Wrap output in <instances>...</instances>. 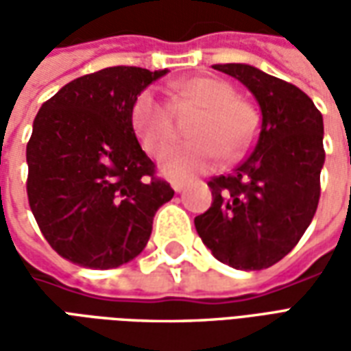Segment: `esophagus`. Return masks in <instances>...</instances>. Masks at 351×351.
I'll return each mask as SVG.
<instances>
[{
    "mask_svg": "<svg viewBox=\"0 0 351 351\" xmlns=\"http://www.w3.org/2000/svg\"><path fill=\"white\" fill-rule=\"evenodd\" d=\"M171 186H173V190L175 191H182L186 182H184V180H171Z\"/></svg>",
    "mask_w": 351,
    "mask_h": 351,
    "instance_id": "esophagus-1",
    "label": "esophagus"
}]
</instances>
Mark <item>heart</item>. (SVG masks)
<instances>
[{"instance_id":"1","label":"heart","mask_w":351,"mask_h":351,"mask_svg":"<svg viewBox=\"0 0 351 351\" xmlns=\"http://www.w3.org/2000/svg\"><path fill=\"white\" fill-rule=\"evenodd\" d=\"M182 95L190 97L205 112L191 125L195 141L169 150L161 169L169 176H190L213 167L221 158L243 156L258 133V118L254 108L237 99L235 88L220 79L193 77L178 84ZM131 122L146 152L160 156L175 141L176 128L173 112L154 90H145L131 108Z\"/></svg>"}]
</instances>
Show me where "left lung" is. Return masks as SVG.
Returning a JSON list of instances; mask_svg holds the SVG:
<instances>
[{"label":"left lung","mask_w":351,"mask_h":351,"mask_svg":"<svg viewBox=\"0 0 351 351\" xmlns=\"http://www.w3.org/2000/svg\"><path fill=\"white\" fill-rule=\"evenodd\" d=\"M214 69L241 80L261 108L252 154L208 180L213 205L195 218L201 241L233 269L261 271L293 250L314 218L324 167V118L306 93L246 64Z\"/></svg>","instance_id":"obj_1"}]
</instances>
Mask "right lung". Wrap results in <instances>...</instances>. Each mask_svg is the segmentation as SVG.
<instances>
[{
	"instance_id": "right-lung-1",
	"label": "right lung",
	"mask_w": 351,
	"mask_h": 351,
	"mask_svg": "<svg viewBox=\"0 0 351 351\" xmlns=\"http://www.w3.org/2000/svg\"><path fill=\"white\" fill-rule=\"evenodd\" d=\"M167 73L116 65L65 84L43 103L26 146L27 201L47 243L90 269L137 258L175 190L138 145L131 108Z\"/></svg>"
}]
</instances>
